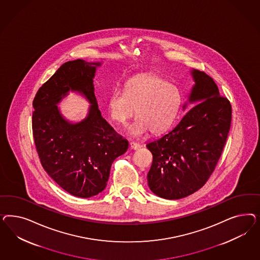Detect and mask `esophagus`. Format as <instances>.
Segmentation results:
<instances>
[{"mask_svg":"<svg viewBox=\"0 0 260 260\" xmlns=\"http://www.w3.org/2000/svg\"><path fill=\"white\" fill-rule=\"evenodd\" d=\"M129 148H131L132 150H139V149L141 148V145H139V144H137V143H134V142H131V143H129Z\"/></svg>","mask_w":260,"mask_h":260,"instance_id":"obj_1","label":"esophagus"}]
</instances>
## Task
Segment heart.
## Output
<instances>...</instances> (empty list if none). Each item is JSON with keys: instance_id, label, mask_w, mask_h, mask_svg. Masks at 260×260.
Returning a JSON list of instances; mask_svg holds the SVG:
<instances>
[{"instance_id": "heart-1", "label": "heart", "mask_w": 260, "mask_h": 260, "mask_svg": "<svg viewBox=\"0 0 260 260\" xmlns=\"http://www.w3.org/2000/svg\"><path fill=\"white\" fill-rule=\"evenodd\" d=\"M178 88L156 74H142L126 83L125 91L116 89L109 98L110 117L121 126H127L135 114L138 117L127 134L142 137L149 131L166 132L173 125L181 107Z\"/></svg>"}]
</instances>
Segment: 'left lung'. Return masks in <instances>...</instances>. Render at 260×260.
I'll return each instance as SVG.
<instances>
[{"label": "left lung", "mask_w": 260, "mask_h": 260, "mask_svg": "<svg viewBox=\"0 0 260 260\" xmlns=\"http://www.w3.org/2000/svg\"><path fill=\"white\" fill-rule=\"evenodd\" d=\"M193 86L188 105L193 107L169 133L147 144L152 153L148 185L157 197L180 199L204 186L228 137L232 107L221 97L213 78L190 70Z\"/></svg>", "instance_id": "8db88e82"}]
</instances>
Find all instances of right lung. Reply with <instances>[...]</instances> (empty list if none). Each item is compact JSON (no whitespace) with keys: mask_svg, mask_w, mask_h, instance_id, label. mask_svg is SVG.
<instances>
[{"mask_svg":"<svg viewBox=\"0 0 260 260\" xmlns=\"http://www.w3.org/2000/svg\"><path fill=\"white\" fill-rule=\"evenodd\" d=\"M102 63L81 59L63 63L33 101L32 129L41 164L62 189L82 198L102 192L112 162L128 147L98 109L93 79ZM70 92L82 94L91 105L78 122L66 119L57 107Z\"/></svg>","mask_w":260,"mask_h":260,"instance_id":"obj_1","label":"right lung"}]
</instances>
